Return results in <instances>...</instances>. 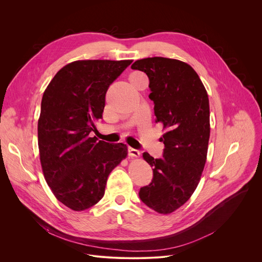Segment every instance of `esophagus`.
<instances>
[{
  "label": "esophagus",
  "mask_w": 262,
  "mask_h": 262,
  "mask_svg": "<svg viewBox=\"0 0 262 262\" xmlns=\"http://www.w3.org/2000/svg\"><path fill=\"white\" fill-rule=\"evenodd\" d=\"M128 155H129L130 158H140L141 152L139 150H137V149L128 148Z\"/></svg>",
  "instance_id": "obj_1"
}]
</instances>
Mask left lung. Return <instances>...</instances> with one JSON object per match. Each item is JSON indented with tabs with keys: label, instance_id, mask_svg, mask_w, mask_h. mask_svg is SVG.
Masks as SVG:
<instances>
[{
	"label": "left lung",
	"instance_id": "1",
	"mask_svg": "<svg viewBox=\"0 0 262 262\" xmlns=\"http://www.w3.org/2000/svg\"><path fill=\"white\" fill-rule=\"evenodd\" d=\"M133 69L147 74L156 122L165 130L162 159L144 152L154 169L152 182L140 189V199L155 211L169 214L188 201L200 181L210 135L209 100L197 72L188 63L154 57L137 60Z\"/></svg>",
	"mask_w": 262,
	"mask_h": 262
}]
</instances>
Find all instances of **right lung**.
<instances>
[{"instance_id": "add662e5", "label": "right lung", "mask_w": 262, "mask_h": 262, "mask_svg": "<svg viewBox=\"0 0 262 262\" xmlns=\"http://www.w3.org/2000/svg\"><path fill=\"white\" fill-rule=\"evenodd\" d=\"M132 60H78L62 67L45 90L38 119L42 172L55 197L82 211L104 195L110 173L127 146L90 137L102 119L105 93Z\"/></svg>"}]
</instances>
